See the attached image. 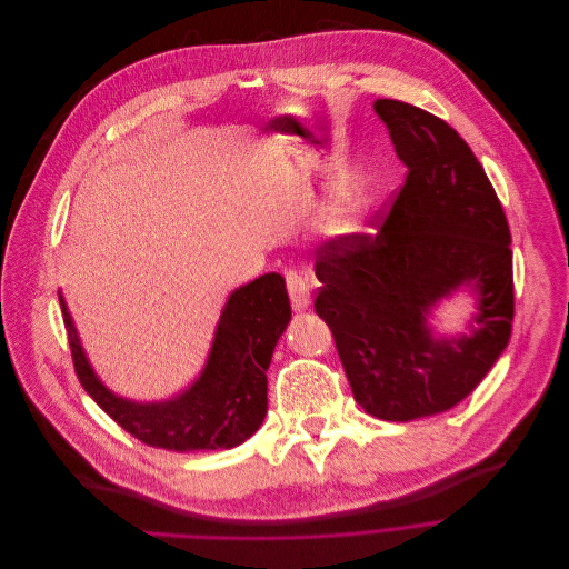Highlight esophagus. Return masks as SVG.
<instances>
[{"label": "esophagus", "instance_id": "34e87169", "mask_svg": "<svg viewBox=\"0 0 569 569\" xmlns=\"http://www.w3.org/2000/svg\"><path fill=\"white\" fill-rule=\"evenodd\" d=\"M284 280H287V291H289L293 309H298V311L305 309L309 305V300H311V296H309V280L305 276H300L298 271H287Z\"/></svg>", "mask_w": 569, "mask_h": 569}]
</instances>
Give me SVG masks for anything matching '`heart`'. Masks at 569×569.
Listing matches in <instances>:
<instances>
[{
	"label": "heart",
	"instance_id": "obj_1",
	"mask_svg": "<svg viewBox=\"0 0 569 569\" xmlns=\"http://www.w3.org/2000/svg\"><path fill=\"white\" fill-rule=\"evenodd\" d=\"M338 221H343V214H338Z\"/></svg>",
	"mask_w": 569,
	"mask_h": 569
}]
</instances>
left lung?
I'll use <instances>...</instances> for the list:
<instances>
[{
  "label": "left lung",
  "instance_id": "obj_1",
  "mask_svg": "<svg viewBox=\"0 0 569 569\" xmlns=\"http://www.w3.org/2000/svg\"><path fill=\"white\" fill-rule=\"evenodd\" d=\"M408 168L377 233L316 251V313L366 412L410 421L469 397L511 338L513 256L502 203L467 141L435 113L379 98ZM462 283L479 291L471 335L432 339L427 309Z\"/></svg>",
  "mask_w": 569,
  "mask_h": 569
}]
</instances>
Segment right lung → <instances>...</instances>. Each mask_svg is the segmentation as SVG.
<instances>
[{
	"label": "right lung",
	"mask_w": 569,
	"mask_h": 569,
	"mask_svg": "<svg viewBox=\"0 0 569 569\" xmlns=\"http://www.w3.org/2000/svg\"><path fill=\"white\" fill-rule=\"evenodd\" d=\"M60 307L80 386L139 441L177 452L233 448L264 421L267 370L291 318L280 273H264L231 293L201 377L183 395L163 403H134L113 397L93 377L62 298Z\"/></svg>",
	"instance_id": "right-lung-1"
}]
</instances>
